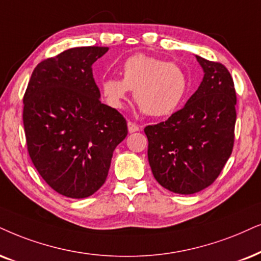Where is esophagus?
Wrapping results in <instances>:
<instances>
[{"label":"esophagus","instance_id":"1","mask_svg":"<svg viewBox=\"0 0 261 261\" xmlns=\"http://www.w3.org/2000/svg\"><path fill=\"white\" fill-rule=\"evenodd\" d=\"M127 130L128 133L133 134V133H136V131L140 130V126L136 125L135 123H131V121H127Z\"/></svg>","mask_w":261,"mask_h":261}]
</instances>
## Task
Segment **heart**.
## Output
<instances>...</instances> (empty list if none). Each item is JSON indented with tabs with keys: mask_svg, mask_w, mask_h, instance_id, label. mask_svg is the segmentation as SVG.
<instances>
[{
	"mask_svg": "<svg viewBox=\"0 0 261 261\" xmlns=\"http://www.w3.org/2000/svg\"><path fill=\"white\" fill-rule=\"evenodd\" d=\"M120 73L121 79L110 77L101 84L107 105L115 110L124 107L133 90L142 111L151 117H164L172 114L187 95V75L173 62L136 54L123 62Z\"/></svg>",
	"mask_w": 261,
	"mask_h": 261,
	"instance_id": "obj_1",
	"label": "heart"
}]
</instances>
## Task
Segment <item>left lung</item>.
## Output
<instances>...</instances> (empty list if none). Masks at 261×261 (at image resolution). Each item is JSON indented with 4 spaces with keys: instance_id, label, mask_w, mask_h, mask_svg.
Listing matches in <instances>:
<instances>
[{
    "instance_id": "obj_1",
    "label": "left lung",
    "mask_w": 261,
    "mask_h": 261,
    "mask_svg": "<svg viewBox=\"0 0 261 261\" xmlns=\"http://www.w3.org/2000/svg\"><path fill=\"white\" fill-rule=\"evenodd\" d=\"M196 57L203 78L182 110L148 125V161L155 179L176 194H195L222 172L233 147L236 92L219 62Z\"/></svg>"
}]
</instances>
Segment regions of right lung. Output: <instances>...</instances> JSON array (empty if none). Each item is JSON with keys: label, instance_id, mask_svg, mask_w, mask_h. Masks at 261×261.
<instances>
[{"label": "right lung", "instance_id": "right-lung-1", "mask_svg": "<svg viewBox=\"0 0 261 261\" xmlns=\"http://www.w3.org/2000/svg\"><path fill=\"white\" fill-rule=\"evenodd\" d=\"M107 47H79L39 62L24 95L28 150L55 191L84 199L102 187L115 147L126 137V120L101 103L92 64Z\"/></svg>", "mask_w": 261, "mask_h": 261}]
</instances>
